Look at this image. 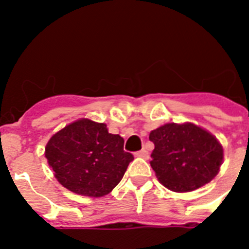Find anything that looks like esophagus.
Instances as JSON below:
<instances>
[{
  "instance_id": "obj_1",
  "label": "esophagus",
  "mask_w": 249,
  "mask_h": 249,
  "mask_svg": "<svg viewBox=\"0 0 249 249\" xmlns=\"http://www.w3.org/2000/svg\"><path fill=\"white\" fill-rule=\"evenodd\" d=\"M135 156L136 157H141V158H148V152L143 148V149H141V151L136 152Z\"/></svg>"
}]
</instances>
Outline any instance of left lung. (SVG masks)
I'll list each match as a JSON object with an SVG mask.
<instances>
[{
    "label": "left lung",
    "instance_id": "left-lung-1",
    "mask_svg": "<svg viewBox=\"0 0 249 249\" xmlns=\"http://www.w3.org/2000/svg\"><path fill=\"white\" fill-rule=\"evenodd\" d=\"M155 143L151 167L173 192H192L210 183L223 163V147L195 123H166L149 133Z\"/></svg>",
    "mask_w": 249,
    "mask_h": 249
}]
</instances>
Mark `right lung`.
Instances as JSON below:
<instances>
[{"mask_svg":"<svg viewBox=\"0 0 249 249\" xmlns=\"http://www.w3.org/2000/svg\"><path fill=\"white\" fill-rule=\"evenodd\" d=\"M121 136L107 124L81 118L56 132L45 156L57 181L71 192L103 197L117 186L133 156L123 151Z\"/></svg>","mask_w":249,"mask_h":249,"instance_id":"obj_1","label":"right lung"}]
</instances>
